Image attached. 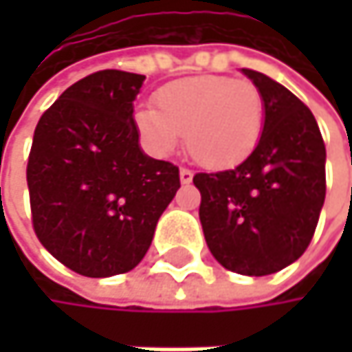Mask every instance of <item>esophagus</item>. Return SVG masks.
<instances>
[{
  "label": "esophagus",
  "mask_w": 352,
  "mask_h": 352,
  "mask_svg": "<svg viewBox=\"0 0 352 352\" xmlns=\"http://www.w3.org/2000/svg\"><path fill=\"white\" fill-rule=\"evenodd\" d=\"M179 179H181V183H183V185L191 183V181H193V171H189V169H181V171H179Z\"/></svg>",
  "instance_id": "esophagus-1"
}]
</instances>
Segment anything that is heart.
Instances as JSON below:
<instances>
[{"instance_id":"b5f03b06","label":"heart","mask_w":352,"mask_h":352,"mask_svg":"<svg viewBox=\"0 0 352 352\" xmlns=\"http://www.w3.org/2000/svg\"><path fill=\"white\" fill-rule=\"evenodd\" d=\"M134 124L155 157H169L187 134L189 153L208 169H232L258 144L265 106L254 83L224 75L185 77L161 87Z\"/></svg>"}]
</instances>
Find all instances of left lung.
Segmentation results:
<instances>
[{
    "mask_svg": "<svg viewBox=\"0 0 352 352\" xmlns=\"http://www.w3.org/2000/svg\"><path fill=\"white\" fill-rule=\"evenodd\" d=\"M263 96L256 148L236 169L197 173L199 222L228 271L271 275L308 248L326 197V148L314 113L271 77L241 69Z\"/></svg>",
    "mask_w": 352,
    "mask_h": 352,
    "instance_id": "left-lung-1",
    "label": "left lung"
}]
</instances>
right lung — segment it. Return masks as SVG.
Masks as SVG:
<instances>
[{
	"mask_svg": "<svg viewBox=\"0 0 352 352\" xmlns=\"http://www.w3.org/2000/svg\"><path fill=\"white\" fill-rule=\"evenodd\" d=\"M144 79L98 71L63 91L34 130L26 179L36 236L85 277L132 271L181 187L173 163L140 148L134 100Z\"/></svg>",
	"mask_w": 352,
	"mask_h": 352,
	"instance_id": "1",
	"label": "right lung"
}]
</instances>
